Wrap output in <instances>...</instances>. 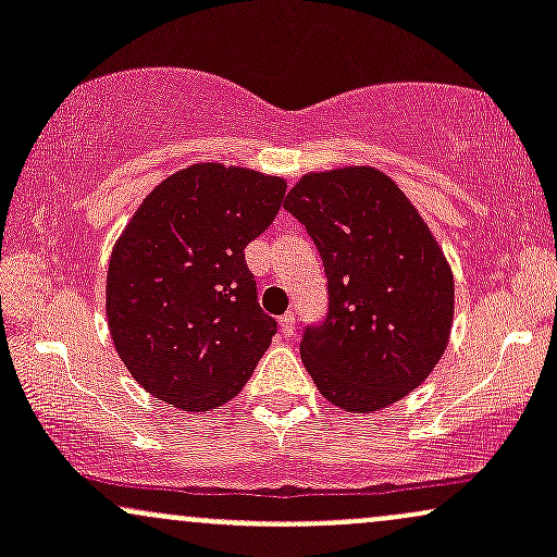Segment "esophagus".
Listing matches in <instances>:
<instances>
[{
    "label": "esophagus",
    "instance_id": "1",
    "mask_svg": "<svg viewBox=\"0 0 557 557\" xmlns=\"http://www.w3.org/2000/svg\"><path fill=\"white\" fill-rule=\"evenodd\" d=\"M277 324H280V332H283L285 337H290L293 330H296V314H293V311H287V314L280 317Z\"/></svg>",
    "mask_w": 557,
    "mask_h": 557
}]
</instances>
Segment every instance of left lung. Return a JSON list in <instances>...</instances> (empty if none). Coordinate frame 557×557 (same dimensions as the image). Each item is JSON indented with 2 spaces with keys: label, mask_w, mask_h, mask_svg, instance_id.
<instances>
[{
  "label": "left lung",
  "mask_w": 557,
  "mask_h": 557,
  "mask_svg": "<svg viewBox=\"0 0 557 557\" xmlns=\"http://www.w3.org/2000/svg\"><path fill=\"white\" fill-rule=\"evenodd\" d=\"M283 207L314 240L327 317L306 324L300 359L337 408L372 413L430 376L453 324V272L385 172H309Z\"/></svg>",
  "instance_id": "obj_1"
}]
</instances>
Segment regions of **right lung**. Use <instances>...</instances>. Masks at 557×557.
<instances>
[{"instance_id":"1","label":"right lung","mask_w":557,"mask_h":557,"mask_svg":"<svg viewBox=\"0 0 557 557\" xmlns=\"http://www.w3.org/2000/svg\"><path fill=\"white\" fill-rule=\"evenodd\" d=\"M283 177L190 164L144 198L112 248L107 322L146 393L209 411L240 393L277 322L259 306L243 248L280 212Z\"/></svg>"}]
</instances>
